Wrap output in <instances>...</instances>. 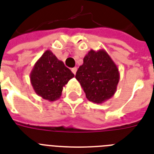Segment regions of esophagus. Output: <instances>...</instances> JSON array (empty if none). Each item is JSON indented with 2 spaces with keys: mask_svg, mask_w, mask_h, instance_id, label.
Wrapping results in <instances>:
<instances>
[{
  "mask_svg": "<svg viewBox=\"0 0 154 154\" xmlns=\"http://www.w3.org/2000/svg\"><path fill=\"white\" fill-rule=\"evenodd\" d=\"M77 68L74 67V68H72V69H71V71H72V72H73V74H76V72H77Z\"/></svg>",
  "mask_w": 154,
  "mask_h": 154,
  "instance_id": "34e87169",
  "label": "esophagus"
}]
</instances>
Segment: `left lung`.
Wrapping results in <instances>:
<instances>
[{
  "label": "left lung",
  "instance_id": "obj_1",
  "mask_svg": "<svg viewBox=\"0 0 154 154\" xmlns=\"http://www.w3.org/2000/svg\"><path fill=\"white\" fill-rule=\"evenodd\" d=\"M76 79L89 101L101 104L116 93L120 73L117 65L105 49H91L77 69Z\"/></svg>",
  "mask_w": 154,
  "mask_h": 154
}]
</instances>
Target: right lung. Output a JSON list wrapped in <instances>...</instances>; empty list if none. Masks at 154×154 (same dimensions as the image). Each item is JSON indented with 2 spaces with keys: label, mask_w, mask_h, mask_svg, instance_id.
Instances as JSON below:
<instances>
[{
  "label": "right lung",
  "mask_w": 154,
  "mask_h": 154,
  "mask_svg": "<svg viewBox=\"0 0 154 154\" xmlns=\"http://www.w3.org/2000/svg\"><path fill=\"white\" fill-rule=\"evenodd\" d=\"M74 74L52 51L46 50L35 63L30 72V82L38 96L49 101L59 99L63 87Z\"/></svg>",
  "instance_id": "add662e5"
}]
</instances>
